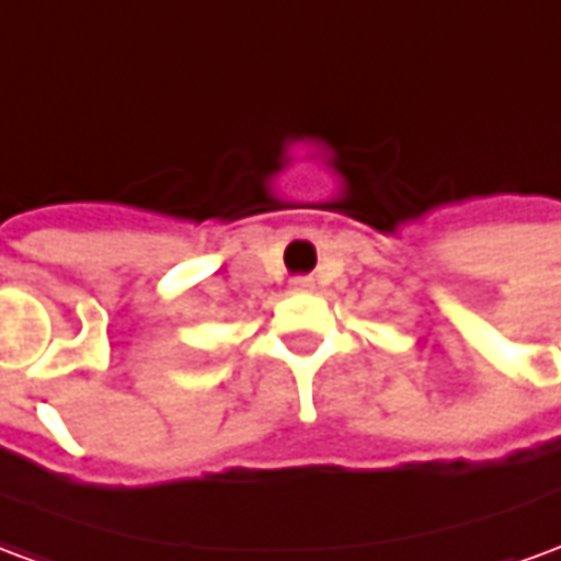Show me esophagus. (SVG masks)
<instances>
[{
    "label": "esophagus",
    "mask_w": 561,
    "mask_h": 561,
    "mask_svg": "<svg viewBox=\"0 0 561 561\" xmlns=\"http://www.w3.org/2000/svg\"><path fill=\"white\" fill-rule=\"evenodd\" d=\"M289 289H293V293H308V289H313V280H310V277H293V280H289Z\"/></svg>",
    "instance_id": "esophagus-1"
}]
</instances>
